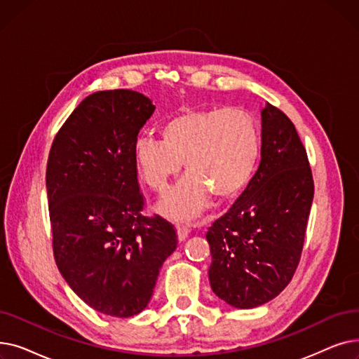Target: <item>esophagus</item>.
<instances>
[{
  "label": "esophagus",
  "instance_id": "1",
  "mask_svg": "<svg viewBox=\"0 0 359 359\" xmlns=\"http://www.w3.org/2000/svg\"><path fill=\"white\" fill-rule=\"evenodd\" d=\"M187 236H189V229L184 227V225H179V227H177V238H179V241H184L187 238Z\"/></svg>",
  "mask_w": 359,
  "mask_h": 359
}]
</instances>
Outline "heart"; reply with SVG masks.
<instances>
[{
  "label": "heart",
  "mask_w": 359,
  "mask_h": 359,
  "mask_svg": "<svg viewBox=\"0 0 359 359\" xmlns=\"http://www.w3.org/2000/svg\"><path fill=\"white\" fill-rule=\"evenodd\" d=\"M161 140L141 137L134 160L141 179L157 194L186 177L158 205L172 219L189 221L212 203L237 198L250 183L262 153V134L250 113L238 109H186L160 128Z\"/></svg>",
  "instance_id": "obj_1"
}]
</instances>
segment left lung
<instances>
[{"label": "left lung", "mask_w": 359, "mask_h": 359, "mask_svg": "<svg viewBox=\"0 0 359 359\" xmlns=\"http://www.w3.org/2000/svg\"><path fill=\"white\" fill-rule=\"evenodd\" d=\"M314 182L284 111L262 109V160L246 191L206 233L212 291L236 309L268 303L290 284L303 252Z\"/></svg>", "instance_id": "1"}]
</instances>
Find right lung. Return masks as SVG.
<instances>
[{"instance_id": "obj_1", "label": "right lung", "mask_w": 359, "mask_h": 359, "mask_svg": "<svg viewBox=\"0 0 359 359\" xmlns=\"http://www.w3.org/2000/svg\"><path fill=\"white\" fill-rule=\"evenodd\" d=\"M154 109L138 91L93 93L61 126L48 157L56 266L86 304L113 317L147 307L177 248L173 224L142 214L134 145Z\"/></svg>"}]
</instances>
